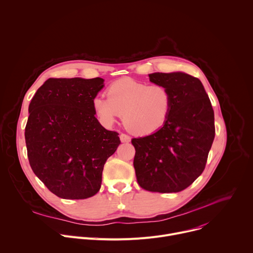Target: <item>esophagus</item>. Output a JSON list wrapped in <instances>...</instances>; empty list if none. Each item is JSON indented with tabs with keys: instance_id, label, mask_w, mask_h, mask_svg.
<instances>
[{
	"instance_id": "1",
	"label": "esophagus",
	"mask_w": 253,
	"mask_h": 253,
	"mask_svg": "<svg viewBox=\"0 0 253 253\" xmlns=\"http://www.w3.org/2000/svg\"><path fill=\"white\" fill-rule=\"evenodd\" d=\"M120 140H121V142H124V143H128V142H130L131 138H130V136H128L127 134H124V133H122V134H120Z\"/></svg>"
}]
</instances>
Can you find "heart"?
Listing matches in <instances>:
<instances>
[{
  "instance_id": "obj_1",
  "label": "heart",
  "mask_w": 253,
  "mask_h": 253,
  "mask_svg": "<svg viewBox=\"0 0 253 253\" xmlns=\"http://www.w3.org/2000/svg\"><path fill=\"white\" fill-rule=\"evenodd\" d=\"M107 97L98 95L93 100L96 115L106 126L122 117L124 126L137 135H150L167 122L172 97L163 85H148L130 77L114 81L107 88Z\"/></svg>"
}]
</instances>
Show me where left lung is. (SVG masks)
<instances>
[{
  "label": "left lung",
  "instance_id": "1",
  "mask_svg": "<svg viewBox=\"0 0 253 253\" xmlns=\"http://www.w3.org/2000/svg\"><path fill=\"white\" fill-rule=\"evenodd\" d=\"M149 79L169 90L172 108L160 130L131 140L137 182L150 192H179L205 168L215 136L214 111L198 78L177 72L153 73Z\"/></svg>",
  "mask_w": 253,
  "mask_h": 253
}]
</instances>
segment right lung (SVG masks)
<instances>
[{
  "instance_id": "add662e5",
  "label": "right lung",
  "mask_w": 253,
  "mask_h": 253,
  "mask_svg": "<svg viewBox=\"0 0 253 253\" xmlns=\"http://www.w3.org/2000/svg\"><path fill=\"white\" fill-rule=\"evenodd\" d=\"M102 78H50L29 105L25 140L30 166L63 199H86L101 188L104 165L120 142L95 117Z\"/></svg>"
}]
</instances>
